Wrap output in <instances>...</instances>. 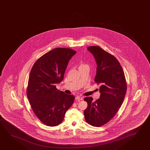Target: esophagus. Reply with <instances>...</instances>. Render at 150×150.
<instances>
[{
    "label": "esophagus",
    "mask_w": 150,
    "mask_h": 150,
    "mask_svg": "<svg viewBox=\"0 0 150 150\" xmlns=\"http://www.w3.org/2000/svg\"><path fill=\"white\" fill-rule=\"evenodd\" d=\"M75 99L76 100H78V101H79V100H83V98L81 96H76Z\"/></svg>",
    "instance_id": "34e87169"
}]
</instances>
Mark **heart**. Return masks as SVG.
Listing matches in <instances>:
<instances>
[{"label":"heart","instance_id":"1","mask_svg":"<svg viewBox=\"0 0 150 150\" xmlns=\"http://www.w3.org/2000/svg\"><path fill=\"white\" fill-rule=\"evenodd\" d=\"M81 65H84V64H81ZM81 65H80V66H81Z\"/></svg>","mask_w":150,"mask_h":150}]
</instances>
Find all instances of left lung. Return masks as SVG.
<instances>
[{"label":"left lung","mask_w":150,"mask_h":150,"mask_svg":"<svg viewBox=\"0 0 150 150\" xmlns=\"http://www.w3.org/2000/svg\"><path fill=\"white\" fill-rule=\"evenodd\" d=\"M97 64L94 81L100 84V98L93 101L90 96L84 98L88 107L84 111L88 124L100 127L112 119L123 102L127 90L123 70L115 57L98 46L87 48Z\"/></svg>","instance_id":"obj_1"}]
</instances>
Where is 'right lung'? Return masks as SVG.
Returning <instances> with one entry per match:
<instances>
[{"label": "right lung", "mask_w": 150, "mask_h": 150, "mask_svg": "<svg viewBox=\"0 0 150 150\" xmlns=\"http://www.w3.org/2000/svg\"><path fill=\"white\" fill-rule=\"evenodd\" d=\"M76 53L67 48H56L35 61L29 75L27 96L33 111L46 125L55 126L63 121L75 99L73 95L57 89L63 80L69 61Z\"/></svg>", "instance_id": "1"}]
</instances>
